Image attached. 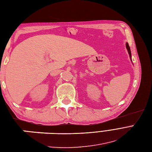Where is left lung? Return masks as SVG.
I'll use <instances>...</instances> for the list:
<instances>
[{"instance_id":"obj_1","label":"left lung","mask_w":152,"mask_h":152,"mask_svg":"<svg viewBox=\"0 0 152 152\" xmlns=\"http://www.w3.org/2000/svg\"><path fill=\"white\" fill-rule=\"evenodd\" d=\"M126 48H127V51H128V53H129V54L130 58L131 59V50H130V48H129V44H128V43H126ZM131 61H132V60H131Z\"/></svg>"}]
</instances>
